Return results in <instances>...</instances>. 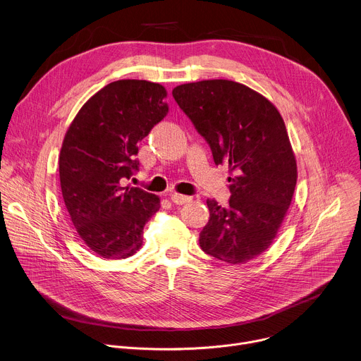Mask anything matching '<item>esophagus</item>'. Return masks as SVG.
<instances>
[{
    "label": "esophagus",
    "mask_w": 361,
    "mask_h": 361,
    "mask_svg": "<svg viewBox=\"0 0 361 361\" xmlns=\"http://www.w3.org/2000/svg\"><path fill=\"white\" fill-rule=\"evenodd\" d=\"M170 200H171L174 204H185V202L191 201V197L183 195V194H178V192H171V194H170Z\"/></svg>",
    "instance_id": "1"
}]
</instances>
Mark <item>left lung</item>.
<instances>
[{"label": "left lung", "instance_id": "1", "mask_svg": "<svg viewBox=\"0 0 361 361\" xmlns=\"http://www.w3.org/2000/svg\"><path fill=\"white\" fill-rule=\"evenodd\" d=\"M173 97L209 142L217 166L227 164V207L207 200L210 220L200 247L228 264L264 252L288 212L297 163L279 110L264 95L230 80L177 85Z\"/></svg>", "mask_w": 361, "mask_h": 361}]
</instances>
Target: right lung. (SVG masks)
Masks as SVG:
<instances>
[{
    "label": "right lung",
    "mask_w": 361,
    "mask_h": 361,
    "mask_svg": "<svg viewBox=\"0 0 361 361\" xmlns=\"http://www.w3.org/2000/svg\"><path fill=\"white\" fill-rule=\"evenodd\" d=\"M161 84L118 80L95 92L70 124L59 157L63 198L81 240L102 259L142 245L160 197L123 185L138 170V142L169 113Z\"/></svg>",
    "instance_id": "add662e5"
}]
</instances>
